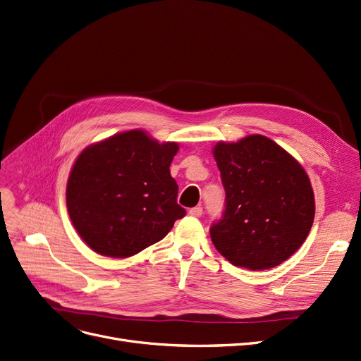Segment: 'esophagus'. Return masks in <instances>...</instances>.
<instances>
[{
  "label": "esophagus",
  "instance_id": "esophagus-1",
  "mask_svg": "<svg viewBox=\"0 0 361 361\" xmlns=\"http://www.w3.org/2000/svg\"><path fill=\"white\" fill-rule=\"evenodd\" d=\"M189 214L192 215V216H202V214H203V209L200 208V207H195V208H192V209H189Z\"/></svg>",
  "mask_w": 361,
  "mask_h": 361
}]
</instances>
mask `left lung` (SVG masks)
Listing matches in <instances>:
<instances>
[{
    "instance_id": "left-lung-1",
    "label": "left lung",
    "mask_w": 361,
    "mask_h": 361,
    "mask_svg": "<svg viewBox=\"0 0 361 361\" xmlns=\"http://www.w3.org/2000/svg\"><path fill=\"white\" fill-rule=\"evenodd\" d=\"M212 152L226 190L223 216L209 230L218 252L249 270L286 261L307 239L316 212L301 164L259 134L219 142Z\"/></svg>"
}]
</instances>
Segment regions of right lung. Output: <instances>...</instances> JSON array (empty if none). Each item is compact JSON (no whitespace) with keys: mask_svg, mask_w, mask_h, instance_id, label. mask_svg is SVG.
I'll return each mask as SVG.
<instances>
[{"mask_svg":"<svg viewBox=\"0 0 361 361\" xmlns=\"http://www.w3.org/2000/svg\"><path fill=\"white\" fill-rule=\"evenodd\" d=\"M177 143H159L142 130L91 145L78 156L66 205L81 239L100 255L127 258L162 240L185 209L169 165Z\"/></svg>","mask_w":361,"mask_h":361,"instance_id":"obj_1","label":"right lung"}]
</instances>
